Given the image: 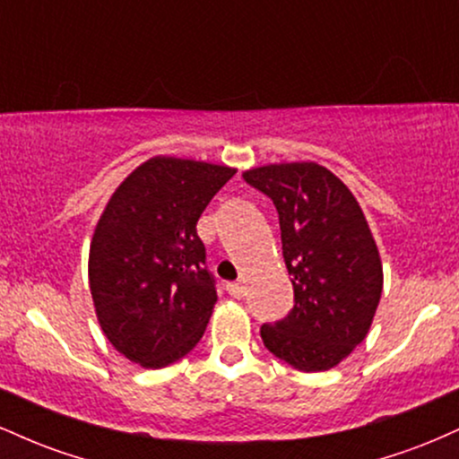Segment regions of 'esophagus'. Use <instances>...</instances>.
<instances>
[{
	"label": "esophagus",
	"instance_id": "esophagus-1",
	"mask_svg": "<svg viewBox=\"0 0 459 459\" xmlns=\"http://www.w3.org/2000/svg\"><path fill=\"white\" fill-rule=\"evenodd\" d=\"M226 291H229V296H233L235 299H241L246 296V287L241 282H229L226 284Z\"/></svg>",
	"mask_w": 459,
	"mask_h": 459
}]
</instances>
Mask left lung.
<instances>
[{
	"instance_id": "obj_1",
	"label": "left lung",
	"mask_w": 459,
	"mask_h": 459,
	"mask_svg": "<svg viewBox=\"0 0 459 459\" xmlns=\"http://www.w3.org/2000/svg\"><path fill=\"white\" fill-rule=\"evenodd\" d=\"M272 198L293 284L291 313L261 325L273 356L298 371H328L365 341L382 296V261L354 194L315 161L244 172Z\"/></svg>"
}]
</instances>
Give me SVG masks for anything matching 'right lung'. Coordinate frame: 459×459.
Segmentation results:
<instances>
[{
  "mask_svg": "<svg viewBox=\"0 0 459 459\" xmlns=\"http://www.w3.org/2000/svg\"><path fill=\"white\" fill-rule=\"evenodd\" d=\"M233 175L151 157L105 204L88 259L91 293L103 334L135 365L168 367L203 339L218 293L196 224Z\"/></svg>",
  "mask_w": 459,
  "mask_h": 459,
  "instance_id": "obj_1",
  "label": "right lung"
}]
</instances>
